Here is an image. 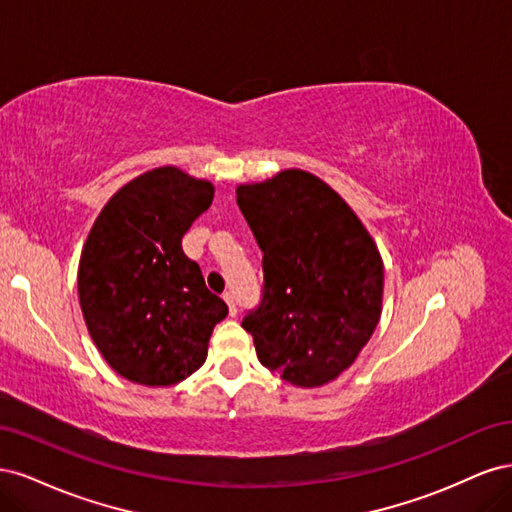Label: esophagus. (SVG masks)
<instances>
[{"label": "esophagus", "instance_id": "obj_1", "mask_svg": "<svg viewBox=\"0 0 512 512\" xmlns=\"http://www.w3.org/2000/svg\"><path fill=\"white\" fill-rule=\"evenodd\" d=\"M222 297H224V301L228 303V312H230V316H237V303H235V294H232L230 290H226V292L222 294Z\"/></svg>", "mask_w": 512, "mask_h": 512}]
</instances>
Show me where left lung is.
I'll return each mask as SVG.
<instances>
[{
  "instance_id": "8db88e82",
  "label": "left lung",
  "mask_w": 512,
  "mask_h": 512,
  "mask_svg": "<svg viewBox=\"0 0 512 512\" xmlns=\"http://www.w3.org/2000/svg\"><path fill=\"white\" fill-rule=\"evenodd\" d=\"M237 203L262 250V299L243 316L260 363L297 386L352 365L382 312L384 269L369 232L305 170L239 185Z\"/></svg>"
}]
</instances>
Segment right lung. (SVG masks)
<instances>
[{"mask_svg":"<svg viewBox=\"0 0 512 512\" xmlns=\"http://www.w3.org/2000/svg\"><path fill=\"white\" fill-rule=\"evenodd\" d=\"M211 200L209 181L175 166L149 170L108 200L85 241L79 299L89 335L136 384L170 386L194 374L228 314L181 247Z\"/></svg>","mask_w":512,"mask_h":512,"instance_id":"1","label":"right lung"}]
</instances>
